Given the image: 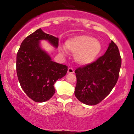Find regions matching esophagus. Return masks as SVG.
Returning a JSON list of instances; mask_svg holds the SVG:
<instances>
[{
    "label": "esophagus",
    "instance_id": "1",
    "mask_svg": "<svg viewBox=\"0 0 134 134\" xmlns=\"http://www.w3.org/2000/svg\"><path fill=\"white\" fill-rule=\"evenodd\" d=\"M74 72V69H73L72 68H69L68 69V74H73Z\"/></svg>",
    "mask_w": 134,
    "mask_h": 134
}]
</instances>
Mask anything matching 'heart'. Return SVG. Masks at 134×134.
I'll list each match as a JSON object with an SVG mask.
<instances>
[{
	"label": "heart",
	"instance_id": "obj_1",
	"mask_svg": "<svg viewBox=\"0 0 134 134\" xmlns=\"http://www.w3.org/2000/svg\"><path fill=\"white\" fill-rule=\"evenodd\" d=\"M65 47L72 54L79 64L88 65L97 59L102 51V46L98 40L89 35L74 36L68 40ZM63 53V51H62Z\"/></svg>",
	"mask_w": 134,
	"mask_h": 134
}]
</instances>
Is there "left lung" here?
<instances>
[{"mask_svg":"<svg viewBox=\"0 0 134 134\" xmlns=\"http://www.w3.org/2000/svg\"><path fill=\"white\" fill-rule=\"evenodd\" d=\"M121 66L118 46L113 41L104 55L75 71V96L82 103L96 105L110 94L116 85Z\"/></svg>","mask_w":134,"mask_h":134,"instance_id":"8db88e82","label":"left lung"}]
</instances>
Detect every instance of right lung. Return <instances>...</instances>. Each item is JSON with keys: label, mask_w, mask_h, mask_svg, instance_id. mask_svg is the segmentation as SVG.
I'll use <instances>...</instances> for the list:
<instances>
[{"label": "right lung", "mask_w": 134, "mask_h": 134, "mask_svg": "<svg viewBox=\"0 0 134 134\" xmlns=\"http://www.w3.org/2000/svg\"><path fill=\"white\" fill-rule=\"evenodd\" d=\"M40 40H47L56 48L58 46V38L39 29L24 40L16 56V72L21 87L36 102L52 98L55 92V82L68 71L67 66L52 61L40 47Z\"/></svg>", "instance_id": "1"}]
</instances>
